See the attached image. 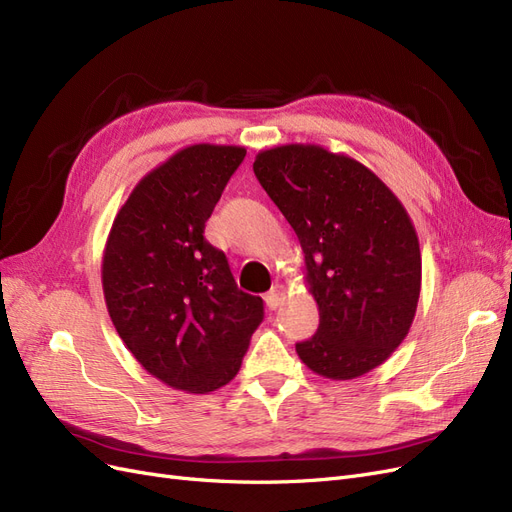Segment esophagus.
I'll return each instance as SVG.
<instances>
[{"label": "esophagus", "mask_w": 512, "mask_h": 512, "mask_svg": "<svg viewBox=\"0 0 512 512\" xmlns=\"http://www.w3.org/2000/svg\"><path fill=\"white\" fill-rule=\"evenodd\" d=\"M284 297H286V288L277 284V286H273V288L265 294V303H267L269 309H277V307L282 305Z\"/></svg>", "instance_id": "34e87169"}]
</instances>
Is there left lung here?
Returning a JSON list of instances; mask_svg holds the SVG:
<instances>
[{
    "mask_svg": "<svg viewBox=\"0 0 512 512\" xmlns=\"http://www.w3.org/2000/svg\"><path fill=\"white\" fill-rule=\"evenodd\" d=\"M254 175L294 228L318 331L301 361L331 380L359 378L404 342L421 294V247L399 198L367 166L318 145L260 151Z\"/></svg>",
    "mask_w": 512,
    "mask_h": 512,
    "instance_id": "obj_1",
    "label": "left lung"
}]
</instances>
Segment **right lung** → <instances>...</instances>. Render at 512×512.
<instances>
[{
    "mask_svg": "<svg viewBox=\"0 0 512 512\" xmlns=\"http://www.w3.org/2000/svg\"><path fill=\"white\" fill-rule=\"evenodd\" d=\"M245 158L235 145H190L138 181L102 258L108 314L151 376L209 393L237 376L262 299L237 288L205 222Z\"/></svg>",
    "mask_w": 512,
    "mask_h": 512,
    "instance_id": "add662e5",
    "label": "right lung"
}]
</instances>
